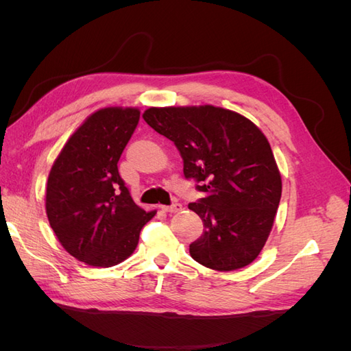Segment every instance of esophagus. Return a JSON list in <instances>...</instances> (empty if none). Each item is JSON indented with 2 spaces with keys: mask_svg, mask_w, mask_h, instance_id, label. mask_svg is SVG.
Segmentation results:
<instances>
[{
  "mask_svg": "<svg viewBox=\"0 0 351 351\" xmlns=\"http://www.w3.org/2000/svg\"><path fill=\"white\" fill-rule=\"evenodd\" d=\"M183 209V205L182 204H173L169 206H162V210L164 212H169V214H176V212H180Z\"/></svg>",
  "mask_w": 351,
  "mask_h": 351,
  "instance_id": "esophagus-1",
  "label": "esophagus"
}]
</instances>
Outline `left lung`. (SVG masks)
Masks as SVG:
<instances>
[{"instance_id":"1","label":"left lung","mask_w":351,"mask_h":351,"mask_svg":"<svg viewBox=\"0 0 351 351\" xmlns=\"http://www.w3.org/2000/svg\"><path fill=\"white\" fill-rule=\"evenodd\" d=\"M143 120L174 142L184 177L205 193L189 204L205 228L190 256L215 271L252 263L267 243L282 190L265 134L246 117L214 105L152 107Z\"/></svg>"}]
</instances>
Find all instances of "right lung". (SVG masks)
<instances>
[{
  "label": "right lung",
  "instance_id": "add662e5",
  "mask_svg": "<svg viewBox=\"0 0 351 351\" xmlns=\"http://www.w3.org/2000/svg\"><path fill=\"white\" fill-rule=\"evenodd\" d=\"M139 119L137 108L93 112L70 136L48 176L49 226L61 246L90 267L125 261L155 215L134 204L117 167Z\"/></svg>",
  "mask_w": 351,
  "mask_h": 351
}]
</instances>
